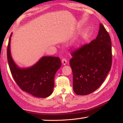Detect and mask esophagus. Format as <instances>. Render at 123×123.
Wrapping results in <instances>:
<instances>
[{
  "label": "esophagus",
  "instance_id": "1",
  "mask_svg": "<svg viewBox=\"0 0 123 123\" xmlns=\"http://www.w3.org/2000/svg\"><path fill=\"white\" fill-rule=\"evenodd\" d=\"M62 64H63V65H65L67 63V60L66 59L63 58V59H62Z\"/></svg>",
  "mask_w": 123,
  "mask_h": 123
}]
</instances>
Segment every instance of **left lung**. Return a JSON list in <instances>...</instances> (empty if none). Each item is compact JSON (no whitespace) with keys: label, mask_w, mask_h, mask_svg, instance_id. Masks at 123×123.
<instances>
[{"label":"left lung","mask_w":123,"mask_h":123,"mask_svg":"<svg viewBox=\"0 0 123 123\" xmlns=\"http://www.w3.org/2000/svg\"><path fill=\"white\" fill-rule=\"evenodd\" d=\"M70 65L73 72L74 91L87 95L98 88L110 70L112 64L111 41L101 23L96 39L71 54Z\"/></svg>","instance_id":"8db88e82"}]
</instances>
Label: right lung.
Returning a JSON list of instances; mask_svg holds the SVG:
<instances>
[{
    "mask_svg": "<svg viewBox=\"0 0 123 123\" xmlns=\"http://www.w3.org/2000/svg\"><path fill=\"white\" fill-rule=\"evenodd\" d=\"M9 37L7 59L10 70L16 83L22 90L33 96L45 98L53 93L55 73L61 67L58 57L43 56L29 68H21L13 61L11 53Z\"/></svg>",
    "mask_w": 123,
    "mask_h": 123,
    "instance_id": "1",
    "label": "right lung"
}]
</instances>
